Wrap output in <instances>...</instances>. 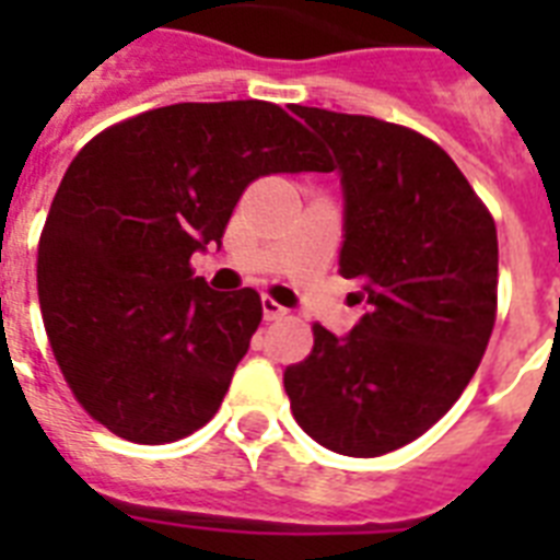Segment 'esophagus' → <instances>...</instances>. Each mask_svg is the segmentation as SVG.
<instances>
[{
  "mask_svg": "<svg viewBox=\"0 0 560 560\" xmlns=\"http://www.w3.org/2000/svg\"><path fill=\"white\" fill-rule=\"evenodd\" d=\"M261 311H264V319H267V323H272V319H281V316H288V307H281L279 302L270 296L261 299Z\"/></svg>",
  "mask_w": 560,
  "mask_h": 560,
  "instance_id": "34e87169",
  "label": "esophagus"
}]
</instances>
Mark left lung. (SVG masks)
I'll list each match as a JSON object with an SVG mask.
<instances>
[{"instance_id": "1", "label": "left lung", "mask_w": 560, "mask_h": 560, "mask_svg": "<svg viewBox=\"0 0 560 560\" xmlns=\"http://www.w3.org/2000/svg\"><path fill=\"white\" fill-rule=\"evenodd\" d=\"M328 142L342 186L340 276L366 314L346 337L314 325L284 369L299 427L342 456H383L427 433L486 354L497 226L456 162L381 118L293 107Z\"/></svg>"}]
</instances>
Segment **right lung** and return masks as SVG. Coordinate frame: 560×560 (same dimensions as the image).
<instances>
[{"label":"right lung","instance_id":"1","mask_svg":"<svg viewBox=\"0 0 560 560\" xmlns=\"http://www.w3.org/2000/svg\"><path fill=\"white\" fill-rule=\"evenodd\" d=\"M323 171L314 136L267 101L171 104L98 133L66 171L37 249L39 311L81 407L127 442L200 430L261 323L253 288L191 272L244 188Z\"/></svg>","mask_w":560,"mask_h":560}]
</instances>
